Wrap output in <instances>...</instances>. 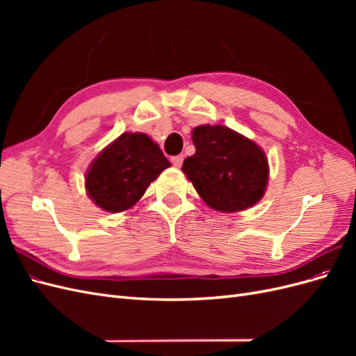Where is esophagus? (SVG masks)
<instances>
[{"label": "esophagus", "mask_w": 356, "mask_h": 356, "mask_svg": "<svg viewBox=\"0 0 356 356\" xmlns=\"http://www.w3.org/2000/svg\"><path fill=\"white\" fill-rule=\"evenodd\" d=\"M172 163H174L177 168H179L182 165V161H184V154H178V156H174L170 159Z\"/></svg>", "instance_id": "obj_1"}]
</instances>
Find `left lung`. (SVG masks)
Masks as SVG:
<instances>
[{
	"instance_id": "obj_1",
	"label": "left lung",
	"mask_w": 356,
	"mask_h": 356,
	"mask_svg": "<svg viewBox=\"0 0 356 356\" xmlns=\"http://www.w3.org/2000/svg\"><path fill=\"white\" fill-rule=\"evenodd\" d=\"M196 153L182 172L209 208L238 212L264 196L268 166L263 149L227 126H197L193 131Z\"/></svg>"
}]
</instances>
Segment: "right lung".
<instances>
[{"instance_id": "obj_1", "label": "right lung", "mask_w": 356, "mask_h": 356, "mask_svg": "<svg viewBox=\"0 0 356 356\" xmlns=\"http://www.w3.org/2000/svg\"><path fill=\"white\" fill-rule=\"evenodd\" d=\"M169 160L145 134L126 132L93 160L86 174V190L99 208L122 212L143 197Z\"/></svg>"}]
</instances>
